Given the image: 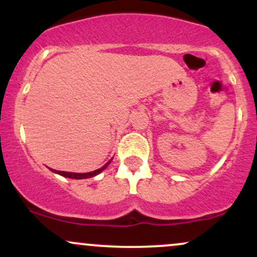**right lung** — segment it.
I'll use <instances>...</instances> for the list:
<instances>
[{
	"mask_svg": "<svg viewBox=\"0 0 257 257\" xmlns=\"http://www.w3.org/2000/svg\"><path fill=\"white\" fill-rule=\"evenodd\" d=\"M111 162V161H110ZM110 162H107V163L105 164L104 167H101L100 169H96L94 170V172H90V173H83V174H79V173H67V172H60V170H54L52 169L53 172L57 173V174H60V175L65 176V178H70V179H88V178H93V176L98 175L99 173H101L102 170L105 169L106 167L110 164Z\"/></svg>",
	"mask_w": 257,
	"mask_h": 257,
	"instance_id": "right-lung-1",
	"label": "right lung"
}]
</instances>
